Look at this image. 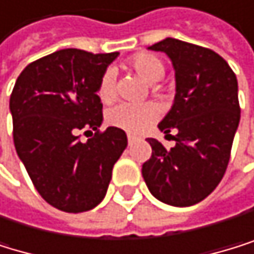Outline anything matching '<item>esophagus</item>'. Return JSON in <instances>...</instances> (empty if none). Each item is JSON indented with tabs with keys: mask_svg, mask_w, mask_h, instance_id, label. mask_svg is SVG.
<instances>
[{
	"mask_svg": "<svg viewBox=\"0 0 254 254\" xmlns=\"http://www.w3.org/2000/svg\"><path fill=\"white\" fill-rule=\"evenodd\" d=\"M134 140H135V137H134V135H131V134H128V142H129V145L134 142Z\"/></svg>",
	"mask_w": 254,
	"mask_h": 254,
	"instance_id": "34e87169",
	"label": "esophagus"
}]
</instances>
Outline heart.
Segmentation results:
<instances>
[{
  "label": "heart",
  "mask_w": 254,
  "mask_h": 254,
  "mask_svg": "<svg viewBox=\"0 0 254 254\" xmlns=\"http://www.w3.org/2000/svg\"><path fill=\"white\" fill-rule=\"evenodd\" d=\"M131 69L138 77H142L146 83L154 84L160 81L165 75V66L160 60L151 54H140L131 58L129 62ZM97 97L100 102L111 103L116 98V83L114 75L111 70H106L102 75L97 86ZM157 111L152 105H129V103H120L109 109L106 120L114 128L123 129L131 134L143 132L149 128L151 123L156 120Z\"/></svg>",
  "instance_id": "b5f03b06"
}]
</instances>
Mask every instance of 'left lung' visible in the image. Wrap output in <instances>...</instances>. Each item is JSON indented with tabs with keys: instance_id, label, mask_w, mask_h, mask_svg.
<instances>
[{
	"instance_id": "obj_1",
	"label": "left lung",
	"mask_w": 254,
	"mask_h": 254,
	"mask_svg": "<svg viewBox=\"0 0 254 254\" xmlns=\"http://www.w3.org/2000/svg\"><path fill=\"white\" fill-rule=\"evenodd\" d=\"M148 49L165 52L173 63L174 103L159 129L178 134L171 149L148 138L152 154L142 176L160 202L191 206L211 194L225 174L241 120L238 80L221 55L202 46L165 38Z\"/></svg>"
}]
</instances>
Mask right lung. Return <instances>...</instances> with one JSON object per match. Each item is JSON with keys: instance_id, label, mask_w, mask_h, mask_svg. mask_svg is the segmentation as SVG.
<instances>
[{"instance_id": "obj_1", "label": "right lung", "mask_w": 254, "mask_h": 254, "mask_svg": "<svg viewBox=\"0 0 254 254\" xmlns=\"http://www.w3.org/2000/svg\"><path fill=\"white\" fill-rule=\"evenodd\" d=\"M119 57L62 49L30 63L10 95L13 143L40 196L66 213L103 200L114 163L128 145L123 129L103 122L97 86ZM93 137L80 142L78 132Z\"/></svg>"}]
</instances>
